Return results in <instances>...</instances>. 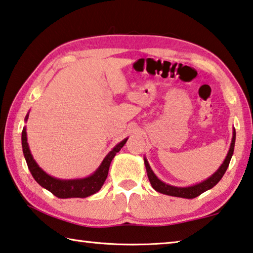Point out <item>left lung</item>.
<instances>
[{"label": "left lung", "mask_w": 253, "mask_h": 253, "mask_svg": "<svg viewBox=\"0 0 253 253\" xmlns=\"http://www.w3.org/2000/svg\"><path fill=\"white\" fill-rule=\"evenodd\" d=\"M234 145H235V129H233V137H232L230 150H228L225 160H224L223 163L220 164V167L218 168L217 171H216L214 174H211L210 178L204 180V181L192 184V186H189V187H175L161 181V180L156 177L153 170L151 169L146 158H144V164H145V168H146L148 180H150L152 187H153L158 192H161V194L168 195V196H173V197L187 198V199L198 197V196L202 195L203 192L211 189V188H213L215 184H217L219 180L223 178L224 173H225L227 170L228 164H230L232 155H233Z\"/></svg>", "instance_id": "1"}]
</instances>
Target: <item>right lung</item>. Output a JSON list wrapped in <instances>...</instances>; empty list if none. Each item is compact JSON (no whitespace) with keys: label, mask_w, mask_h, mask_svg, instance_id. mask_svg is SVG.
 <instances>
[{"label":"right lung","mask_w":253,"mask_h":253,"mask_svg":"<svg viewBox=\"0 0 253 253\" xmlns=\"http://www.w3.org/2000/svg\"><path fill=\"white\" fill-rule=\"evenodd\" d=\"M28 117H29V114H27L25 122H27ZM127 139L128 137L123 139L122 142L118 143L117 145L112 148L109 153L106 155V158L103 159V161L100 164L98 169L91 175H89V177L82 179L65 180L51 177V175L46 173V172L38 166L37 162L35 161L34 156L30 152L29 144L27 142L26 126L23 127L21 136L23 155H25L28 168H29L34 179L42 188H45L48 191H50L51 194L55 195L56 197L58 198H85L95 194V192H98L101 189V187L106 181L112 159H114L115 155L120 151V148L125 145Z\"/></svg>","instance_id":"1"}]
</instances>
